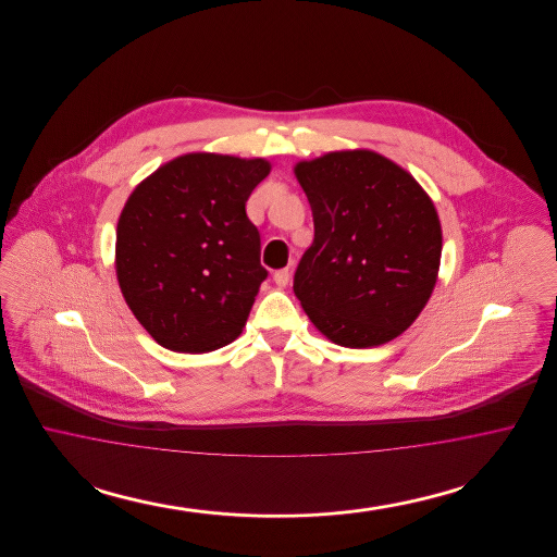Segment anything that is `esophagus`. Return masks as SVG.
I'll return each mask as SVG.
<instances>
[{
	"mask_svg": "<svg viewBox=\"0 0 557 557\" xmlns=\"http://www.w3.org/2000/svg\"><path fill=\"white\" fill-rule=\"evenodd\" d=\"M288 280H290V269L286 267V269H277L275 273H273V282L280 286V288H284L286 284H288Z\"/></svg>",
	"mask_w": 557,
	"mask_h": 557,
	"instance_id": "esophagus-1",
	"label": "esophagus"
}]
</instances>
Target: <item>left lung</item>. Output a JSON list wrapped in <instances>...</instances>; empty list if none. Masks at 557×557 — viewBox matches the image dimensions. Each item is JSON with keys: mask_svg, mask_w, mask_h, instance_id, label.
<instances>
[{"mask_svg": "<svg viewBox=\"0 0 557 557\" xmlns=\"http://www.w3.org/2000/svg\"><path fill=\"white\" fill-rule=\"evenodd\" d=\"M315 238L294 294L321 334L346 348L397 338L422 309L441 265V221L418 182L370 150L296 164Z\"/></svg>", "mask_w": 557, "mask_h": 557, "instance_id": "1", "label": "left lung"}]
</instances>
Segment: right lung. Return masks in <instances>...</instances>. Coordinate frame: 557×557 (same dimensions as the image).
<instances>
[{"label": "right lung", "mask_w": 557, "mask_h": 557, "mask_svg": "<svg viewBox=\"0 0 557 557\" xmlns=\"http://www.w3.org/2000/svg\"><path fill=\"white\" fill-rule=\"evenodd\" d=\"M267 173L263 159L186 154L133 189L116 227V275L160 346L209 352L238 338L269 275L246 214Z\"/></svg>", "instance_id": "1"}]
</instances>
